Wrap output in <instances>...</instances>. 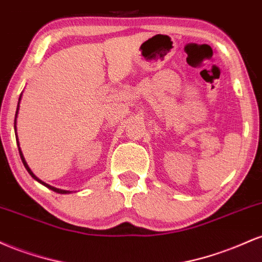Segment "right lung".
Wrapping results in <instances>:
<instances>
[{
    "label": "right lung",
    "instance_id": "1",
    "mask_svg": "<svg viewBox=\"0 0 262 262\" xmlns=\"http://www.w3.org/2000/svg\"><path fill=\"white\" fill-rule=\"evenodd\" d=\"M20 98H22V95L19 96V100H18V106H17V111H16V118H14V132H16V139H17V145H18V151H19V155H20V159H22V162L23 165H25V167L27 169V171H28V173L31 175L33 179L35 180V181H38L39 183H41V185H44L45 187H48L49 189H53L54 192H56V193H61V194H66V193H71L73 191H66V189H60V188H56V187H53V186L48 185V183H45L44 181H41L40 179H38L37 176L33 173V171L31 170V167L28 166V164H27L25 156H23V152H22V149H20L19 146V141H18V137H17V127H16V123H17V116H18V111H19V102H20Z\"/></svg>",
    "mask_w": 262,
    "mask_h": 262
}]
</instances>
